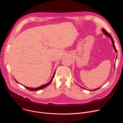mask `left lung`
I'll return each instance as SVG.
<instances>
[{"label":"left lung","instance_id":"left-lung-1","mask_svg":"<svg viewBox=\"0 0 123 123\" xmlns=\"http://www.w3.org/2000/svg\"><path fill=\"white\" fill-rule=\"evenodd\" d=\"M102 30H103V33H104L107 36H108V37H110L111 38V41H112V44H113V47H114V49H115V51H116V52L117 53V49H116V47H115V44H114V40H113V38H112V37L111 36V35L108 32L104 29V28H103L102 29ZM81 87V86H80ZM81 88H83V87H81ZM83 89H84V88H83ZM99 88H98V89H95V90H93L92 91H95V90H98Z\"/></svg>","mask_w":123,"mask_h":123}]
</instances>
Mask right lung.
Listing matches in <instances>:
<instances>
[{
  "label": "right lung",
  "instance_id": "1",
  "mask_svg": "<svg viewBox=\"0 0 123 123\" xmlns=\"http://www.w3.org/2000/svg\"><path fill=\"white\" fill-rule=\"evenodd\" d=\"M54 75H55V72H54V74H53V76H52V78H51V80L50 81V82H48V83H47L46 84H45V85H42V86H40V87H37V88H29V87H26V86H24V87H25V88H26L27 90H29V91H38V90H41V89H43V88H44L45 87H47V86H48L51 83V82L52 81V80H53V78H54ZM14 80H15V81L17 82V83H19L15 79H14Z\"/></svg>",
  "mask_w": 123,
  "mask_h": 123
}]
</instances>
